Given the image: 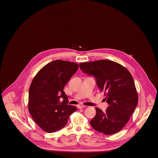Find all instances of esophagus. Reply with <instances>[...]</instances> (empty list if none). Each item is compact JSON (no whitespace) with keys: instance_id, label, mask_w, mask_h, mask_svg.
<instances>
[{"instance_id":"34e87169","label":"esophagus","mask_w":158,"mask_h":158,"mask_svg":"<svg viewBox=\"0 0 158 158\" xmlns=\"http://www.w3.org/2000/svg\"><path fill=\"white\" fill-rule=\"evenodd\" d=\"M85 106H84V105H78L77 106V108L78 109H82V108H84Z\"/></svg>"}]
</instances>
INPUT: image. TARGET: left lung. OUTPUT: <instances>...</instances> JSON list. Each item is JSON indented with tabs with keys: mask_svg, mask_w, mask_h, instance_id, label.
Returning <instances> with one entry per match:
<instances>
[{
	"mask_svg": "<svg viewBox=\"0 0 158 158\" xmlns=\"http://www.w3.org/2000/svg\"><path fill=\"white\" fill-rule=\"evenodd\" d=\"M79 66L84 73L95 77L109 104L106 112L96 107V114L90 121L92 127L106 135L119 132L129 121L138 102L131 73L122 65L109 60L81 63Z\"/></svg>",
	"mask_w": 158,
	"mask_h": 158,
	"instance_id": "left-lung-1",
	"label": "left lung"
}]
</instances>
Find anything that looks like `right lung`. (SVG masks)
I'll return each instance as SVG.
<instances>
[{"instance_id": "obj_1", "label": "right lung", "mask_w": 158, "mask_h": 158, "mask_svg": "<svg viewBox=\"0 0 158 158\" xmlns=\"http://www.w3.org/2000/svg\"><path fill=\"white\" fill-rule=\"evenodd\" d=\"M78 67L74 62L56 60L44 66L33 79L28 109L34 121L44 131L60 130L77 110L76 106L68 104L64 87Z\"/></svg>"}]
</instances>
